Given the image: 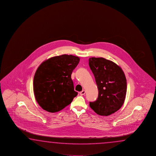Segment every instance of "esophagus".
Here are the masks:
<instances>
[{
    "label": "esophagus",
    "instance_id": "esophagus-1",
    "mask_svg": "<svg viewBox=\"0 0 156 156\" xmlns=\"http://www.w3.org/2000/svg\"><path fill=\"white\" fill-rule=\"evenodd\" d=\"M85 94V91L84 90H82L81 92H80V95H84Z\"/></svg>",
    "mask_w": 156,
    "mask_h": 156
}]
</instances>
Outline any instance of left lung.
<instances>
[{
  "instance_id": "obj_1",
  "label": "left lung",
  "mask_w": 156,
  "mask_h": 156,
  "mask_svg": "<svg viewBox=\"0 0 156 156\" xmlns=\"http://www.w3.org/2000/svg\"><path fill=\"white\" fill-rule=\"evenodd\" d=\"M89 65L99 91L98 99L90 102V106L98 115L108 116L124 102L127 87L125 74L116 63L103 57L90 58Z\"/></svg>"
}]
</instances>
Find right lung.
Segmentation results:
<instances>
[{
    "instance_id": "1",
    "label": "right lung",
    "mask_w": 156,
    "mask_h": 156,
    "mask_svg": "<svg viewBox=\"0 0 156 156\" xmlns=\"http://www.w3.org/2000/svg\"><path fill=\"white\" fill-rule=\"evenodd\" d=\"M79 61L78 57L62 55L46 60L38 67L33 79V91L43 109L50 113L59 112L77 96L71 76Z\"/></svg>"
}]
</instances>
